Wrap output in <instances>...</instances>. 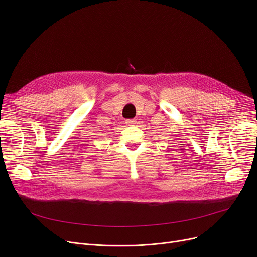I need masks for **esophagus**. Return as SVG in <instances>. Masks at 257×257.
<instances>
[{
  "label": "esophagus",
  "mask_w": 257,
  "mask_h": 257,
  "mask_svg": "<svg viewBox=\"0 0 257 257\" xmlns=\"http://www.w3.org/2000/svg\"><path fill=\"white\" fill-rule=\"evenodd\" d=\"M126 124H127L128 126H132V125L136 124V119H127V120H126Z\"/></svg>",
  "instance_id": "1"
}]
</instances>
